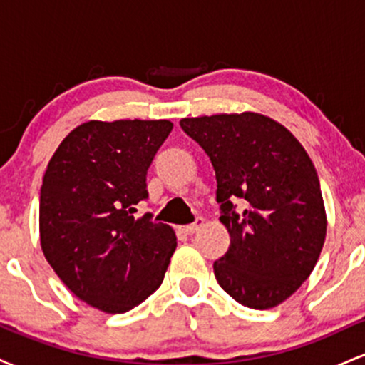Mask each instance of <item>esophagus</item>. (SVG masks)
I'll list each match as a JSON object with an SVG mask.
<instances>
[{"instance_id":"obj_1","label":"esophagus","mask_w":365,"mask_h":365,"mask_svg":"<svg viewBox=\"0 0 365 365\" xmlns=\"http://www.w3.org/2000/svg\"><path fill=\"white\" fill-rule=\"evenodd\" d=\"M204 226V220L202 217H199V220L195 221V223H192V225H185L182 228V232L183 233H187V235H192V233H195V232H199L200 228H202Z\"/></svg>"}]
</instances>
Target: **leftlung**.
<instances>
[{"instance_id":"1","label":"left lung","mask_w":365,"mask_h":365,"mask_svg":"<svg viewBox=\"0 0 365 365\" xmlns=\"http://www.w3.org/2000/svg\"><path fill=\"white\" fill-rule=\"evenodd\" d=\"M211 159L220 221L230 247L215 261L220 287L238 304L271 309L312 273L326 238V209L311 158L288 128L261 113L182 118ZM238 196L245 211L231 200Z\"/></svg>"}]
</instances>
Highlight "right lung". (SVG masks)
I'll return each mask as SVG.
<instances>
[{"mask_svg":"<svg viewBox=\"0 0 365 365\" xmlns=\"http://www.w3.org/2000/svg\"><path fill=\"white\" fill-rule=\"evenodd\" d=\"M168 120H91L58 145L43 178L41 249L73 295L106 314L144 302L177 249L173 228L135 217Z\"/></svg>","mask_w":365,"mask_h":365,"instance_id":"obj_1","label":"right lung"}]
</instances>
